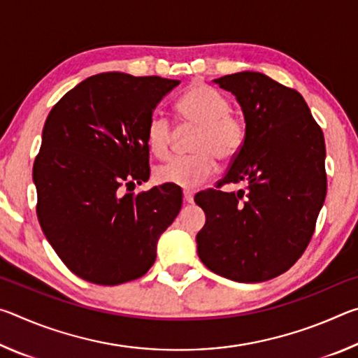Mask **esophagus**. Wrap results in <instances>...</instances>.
<instances>
[{
  "label": "esophagus",
  "mask_w": 358,
  "mask_h": 358,
  "mask_svg": "<svg viewBox=\"0 0 358 358\" xmlns=\"http://www.w3.org/2000/svg\"><path fill=\"white\" fill-rule=\"evenodd\" d=\"M183 199H185L186 203H192V202H194V194H192V191H189V189L183 191Z\"/></svg>",
  "instance_id": "1"
}]
</instances>
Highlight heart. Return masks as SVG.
I'll use <instances>...</instances> for the list:
<instances>
[{"label": "heart", "mask_w": 358, "mask_h": 358, "mask_svg": "<svg viewBox=\"0 0 358 358\" xmlns=\"http://www.w3.org/2000/svg\"><path fill=\"white\" fill-rule=\"evenodd\" d=\"M177 117L183 124L197 126L194 132L192 155L173 157L156 169L155 177L162 185L196 187L208 180L216 171V157L232 161L246 142V123L215 88L194 83L180 96L175 106ZM145 141L150 153L166 159L173 141L172 123L164 115H155L148 121Z\"/></svg>", "instance_id": "heart-1"}]
</instances>
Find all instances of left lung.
<instances>
[{
    "mask_svg": "<svg viewBox=\"0 0 358 358\" xmlns=\"http://www.w3.org/2000/svg\"><path fill=\"white\" fill-rule=\"evenodd\" d=\"M243 110L246 142L222 185L194 201L207 221L197 254L213 273L237 282H262L287 271L305 252L327 194L325 142L303 96L260 72L213 80Z\"/></svg>",
    "mask_w": 358,
    "mask_h": 358,
    "instance_id": "8db88e82",
    "label": "left lung"
}]
</instances>
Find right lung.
<instances>
[{
  "label": "right lung",
  "mask_w": 358,
  "mask_h": 358,
  "mask_svg": "<svg viewBox=\"0 0 358 358\" xmlns=\"http://www.w3.org/2000/svg\"><path fill=\"white\" fill-rule=\"evenodd\" d=\"M180 80L104 72L85 78L48 113L33 166L38 220L72 273L101 286L143 276L183 192L162 185L121 187L150 177L148 121Z\"/></svg>",
  "instance_id": "add662e5"
}]
</instances>
